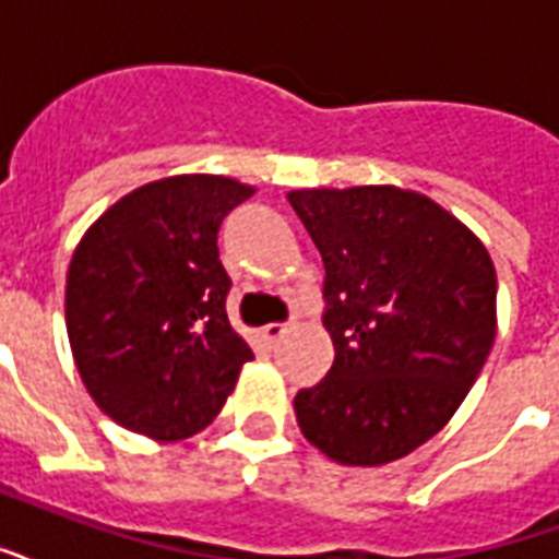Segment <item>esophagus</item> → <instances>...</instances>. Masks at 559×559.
<instances>
[{"instance_id": "obj_1", "label": "esophagus", "mask_w": 559, "mask_h": 559, "mask_svg": "<svg viewBox=\"0 0 559 559\" xmlns=\"http://www.w3.org/2000/svg\"><path fill=\"white\" fill-rule=\"evenodd\" d=\"M284 334H287V325H275V322H270V325L261 328L263 343H278Z\"/></svg>"}]
</instances>
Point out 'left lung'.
Here are the masks:
<instances>
[{
  "instance_id": "obj_1",
  "label": "left lung",
  "mask_w": 559,
  "mask_h": 559,
  "mask_svg": "<svg viewBox=\"0 0 559 559\" xmlns=\"http://www.w3.org/2000/svg\"><path fill=\"white\" fill-rule=\"evenodd\" d=\"M325 263L334 364L298 390L310 445L383 466L457 413L496 343V266L454 213L393 185L289 190Z\"/></svg>"
}]
</instances>
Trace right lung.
<instances>
[{
	"instance_id": "add662e5",
	"label": "right lung",
	"mask_w": 559,
	"mask_h": 559,
	"mask_svg": "<svg viewBox=\"0 0 559 559\" xmlns=\"http://www.w3.org/2000/svg\"><path fill=\"white\" fill-rule=\"evenodd\" d=\"M254 187L173 176L131 190L84 231L67 272V334L102 413L152 440L207 428L249 364L228 322L216 234Z\"/></svg>"
}]
</instances>
